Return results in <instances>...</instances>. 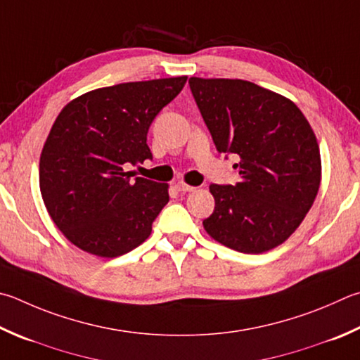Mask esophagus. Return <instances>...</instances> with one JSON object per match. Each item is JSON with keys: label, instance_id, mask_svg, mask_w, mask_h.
<instances>
[{"label": "esophagus", "instance_id": "esophagus-1", "mask_svg": "<svg viewBox=\"0 0 360 360\" xmlns=\"http://www.w3.org/2000/svg\"><path fill=\"white\" fill-rule=\"evenodd\" d=\"M176 188H178L179 192H193V191H197V187L188 186V184H186V182H178V184H176Z\"/></svg>", "mask_w": 360, "mask_h": 360}]
</instances>
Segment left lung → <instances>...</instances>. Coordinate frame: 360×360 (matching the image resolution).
<instances>
[{
  "label": "left lung",
  "mask_w": 360,
  "mask_h": 360,
  "mask_svg": "<svg viewBox=\"0 0 360 360\" xmlns=\"http://www.w3.org/2000/svg\"><path fill=\"white\" fill-rule=\"evenodd\" d=\"M219 153L239 159L234 186L211 184L202 226L233 250L263 253L285 243L310 211L321 182L316 136L286 97L245 80H188Z\"/></svg>",
  "instance_id": "1"
}]
</instances>
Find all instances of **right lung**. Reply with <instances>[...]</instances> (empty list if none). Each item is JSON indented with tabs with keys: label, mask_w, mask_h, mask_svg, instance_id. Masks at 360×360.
I'll return each instance as SVG.
<instances>
[{
	"label": "right lung",
	"mask_w": 360,
	"mask_h": 360,
	"mask_svg": "<svg viewBox=\"0 0 360 360\" xmlns=\"http://www.w3.org/2000/svg\"><path fill=\"white\" fill-rule=\"evenodd\" d=\"M187 77L121 83L69 102L58 115L39 163L51 220L72 244L103 258L149 238L168 186L134 178L126 167L153 159L148 130Z\"/></svg>",
	"instance_id": "add662e5"
}]
</instances>
